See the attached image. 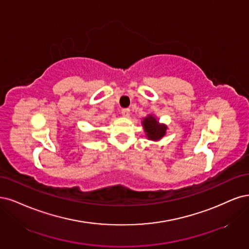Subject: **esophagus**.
<instances>
[{
	"mask_svg": "<svg viewBox=\"0 0 249 249\" xmlns=\"http://www.w3.org/2000/svg\"><path fill=\"white\" fill-rule=\"evenodd\" d=\"M121 114H122L123 117L128 118V117H129V115H130V109L129 108H123L121 110Z\"/></svg>",
	"mask_w": 249,
	"mask_h": 249,
	"instance_id": "34e87169",
	"label": "esophagus"
}]
</instances>
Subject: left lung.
Returning <instances> with one entry per match:
<instances>
[{"label":"left lung","mask_w":249,"mask_h":249,"mask_svg":"<svg viewBox=\"0 0 249 249\" xmlns=\"http://www.w3.org/2000/svg\"><path fill=\"white\" fill-rule=\"evenodd\" d=\"M142 125L143 131H145L146 138L150 141L158 142L166 134L167 126L165 124L159 123L158 118L152 114H149L147 117L142 118Z\"/></svg>","instance_id":"8db88e82"}]
</instances>
